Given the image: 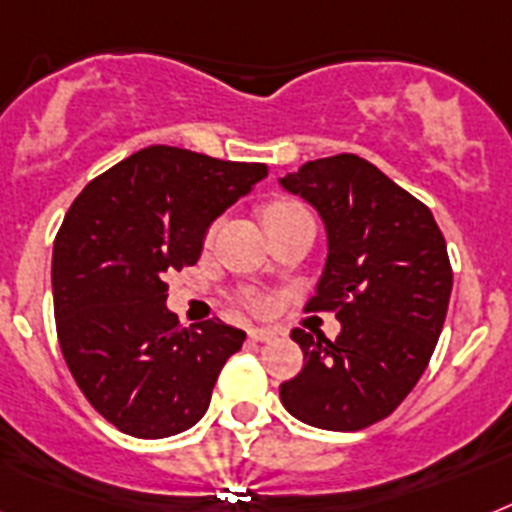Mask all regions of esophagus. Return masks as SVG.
I'll return each instance as SVG.
<instances>
[{"label":"esophagus","instance_id":"34e87169","mask_svg":"<svg viewBox=\"0 0 512 512\" xmlns=\"http://www.w3.org/2000/svg\"><path fill=\"white\" fill-rule=\"evenodd\" d=\"M276 336H278V333L273 328H252V330H249V338H252V341H260V343L273 341Z\"/></svg>","mask_w":512,"mask_h":512}]
</instances>
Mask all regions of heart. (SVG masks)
<instances>
[{"instance_id":"b5f03b06","label":"heart","mask_w":512,"mask_h":512,"mask_svg":"<svg viewBox=\"0 0 512 512\" xmlns=\"http://www.w3.org/2000/svg\"><path fill=\"white\" fill-rule=\"evenodd\" d=\"M299 213H307V210L299 203H294V200H276V203H270L268 208H265L263 218L265 223H276L283 221V218L299 216ZM244 304H247L252 312H265V309H268V299H265L263 294H247L244 296Z\"/></svg>"}]
</instances>
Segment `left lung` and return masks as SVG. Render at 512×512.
<instances>
[{"label":"left lung","mask_w":512,"mask_h":512,"mask_svg":"<svg viewBox=\"0 0 512 512\" xmlns=\"http://www.w3.org/2000/svg\"><path fill=\"white\" fill-rule=\"evenodd\" d=\"M328 231V260L307 312H336L341 333L291 330L304 367L281 403L309 427L356 432L393 414L424 375L448 315L453 268L432 210L364 158L338 153L281 179Z\"/></svg>","instance_id":"obj_1"}]
</instances>
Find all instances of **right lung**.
<instances>
[{
	"label": "right lung",
	"instance_id": "obj_1",
	"mask_svg": "<svg viewBox=\"0 0 512 512\" xmlns=\"http://www.w3.org/2000/svg\"><path fill=\"white\" fill-rule=\"evenodd\" d=\"M265 163L150 145L75 197L51 257L64 362L90 406L124 435L158 440L203 419L247 333L221 320L182 328L166 309L171 270L195 265L205 231Z\"/></svg>",
	"mask_w": 512,
	"mask_h": 512
}]
</instances>
